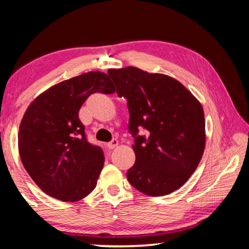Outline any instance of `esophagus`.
I'll use <instances>...</instances> for the list:
<instances>
[{"label": "esophagus", "mask_w": 249, "mask_h": 249, "mask_svg": "<svg viewBox=\"0 0 249 249\" xmlns=\"http://www.w3.org/2000/svg\"><path fill=\"white\" fill-rule=\"evenodd\" d=\"M119 145V141L116 140V138H113V140L109 142H107V148L108 149H113V148H115V147Z\"/></svg>", "instance_id": "34e87169"}]
</instances>
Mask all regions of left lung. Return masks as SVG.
<instances>
[{
	"label": "left lung",
	"mask_w": 249,
	"mask_h": 249,
	"mask_svg": "<svg viewBox=\"0 0 249 249\" xmlns=\"http://www.w3.org/2000/svg\"><path fill=\"white\" fill-rule=\"evenodd\" d=\"M117 95L127 100L128 132L136 160L128 182L147 196L174 192L187 182L202 158L205 121L202 105L176 79L135 67L108 69ZM145 133L139 135V129Z\"/></svg>",
	"instance_id": "left-lung-1"
}]
</instances>
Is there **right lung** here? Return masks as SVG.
<instances>
[{"label": "right lung", "instance_id": "add662e5", "mask_svg": "<svg viewBox=\"0 0 249 249\" xmlns=\"http://www.w3.org/2000/svg\"><path fill=\"white\" fill-rule=\"evenodd\" d=\"M109 94L107 74L90 71L49 88L33 101L19 125L18 150L25 169L46 195L65 202L95 188L103 150L90 144L79 111L91 94Z\"/></svg>", "mask_w": 249, "mask_h": 249}]
</instances>
